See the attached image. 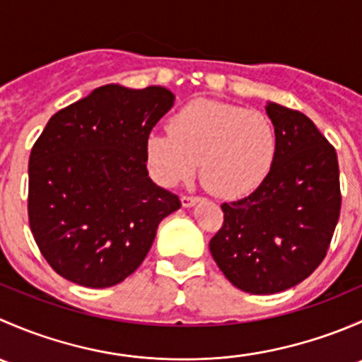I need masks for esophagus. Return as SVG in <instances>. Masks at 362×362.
Listing matches in <instances>:
<instances>
[{
    "instance_id": "34e87169",
    "label": "esophagus",
    "mask_w": 362,
    "mask_h": 362,
    "mask_svg": "<svg viewBox=\"0 0 362 362\" xmlns=\"http://www.w3.org/2000/svg\"><path fill=\"white\" fill-rule=\"evenodd\" d=\"M180 202H182V206L189 208V206H192V204H196V203L199 202V196H187V194H184L180 198Z\"/></svg>"
}]
</instances>
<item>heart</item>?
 I'll list each match as a JSON object with an SVG mask.
<instances>
[{"label":"heart","mask_w":362,"mask_h":362,"mask_svg":"<svg viewBox=\"0 0 362 362\" xmlns=\"http://www.w3.org/2000/svg\"><path fill=\"white\" fill-rule=\"evenodd\" d=\"M279 134L262 112L215 100H194L145 141L148 168L166 187L194 177L202 163L204 187L226 199L261 187L275 166Z\"/></svg>","instance_id":"obj_1"}]
</instances>
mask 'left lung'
<instances>
[{
  "label": "left lung",
  "mask_w": 362,
  "mask_h": 362,
  "mask_svg": "<svg viewBox=\"0 0 362 362\" xmlns=\"http://www.w3.org/2000/svg\"><path fill=\"white\" fill-rule=\"evenodd\" d=\"M279 134L275 166L247 198L222 203L210 252L226 279L250 294H275L308 279L326 257L341 192L337 151L298 110L268 103Z\"/></svg>",
  "instance_id": "left-lung-1"
}]
</instances>
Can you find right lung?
Masks as SVG:
<instances>
[{
    "label": "right lung",
    "mask_w": 362,
    "mask_h": 362,
    "mask_svg": "<svg viewBox=\"0 0 362 362\" xmlns=\"http://www.w3.org/2000/svg\"><path fill=\"white\" fill-rule=\"evenodd\" d=\"M175 96L108 83L50 117L29 156L28 217L50 268L103 289L144 262L159 222L180 208L147 171L145 141Z\"/></svg>",
    "instance_id": "add662e5"
}]
</instances>
